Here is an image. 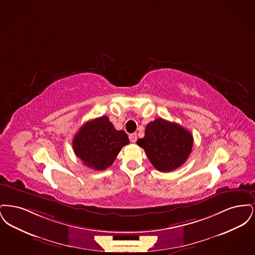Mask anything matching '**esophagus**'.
Here are the masks:
<instances>
[{"label":"esophagus","mask_w":255,"mask_h":255,"mask_svg":"<svg viewBox=\"0 0 255 255\" xmlns=\"http://www.w3.org/2000/svg\"><path fill=\"white\" fill-rule=\"evenodd\" d=\"M129 138H130V141H131V142L134 143V142L136 141V139H137V135H136V133H131V134L129 135Z\"/></svg>","instance_id":"esophagus-1"}]
</instances>
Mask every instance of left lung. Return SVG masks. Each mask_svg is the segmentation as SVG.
<instances>
[{"label":"left lung","instance_id":"1","mask_svg":"<svg viewBox=\"0 0 255 255\" xmlns=\"http://www.w3.org/2000/svg\"><path fill=\"white\" fill-rule=\"evenodd\" d=\"M136 143L144 149L156 169L171 172L182 166L189 157L193 135L177 123L156 119L147 124L144 137L137 139Z\"/></svg>","mask_w":255,"mask_h":255}]
</instances>
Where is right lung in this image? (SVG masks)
Listing matches in <instances>:
<instances>
[{"label":"right lung","mask_w":255,"mask_h":255,"mask_svg":"<svg viewBox=\"0 0 255 255\" xmlns=\"http://www.w3.org/2000/svg\"><path fill=\"white\" fill-rule=\"evenodd\" d=\"M127 133L116 130L107 117L86 122L74 135L73 151L86 166L105 170L113 164L122 147L129 143Z\"/></svg>","instance_id":"1"}]
</instances>
